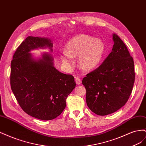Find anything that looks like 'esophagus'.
<instances>
[{"label":"esophagus","mask_w":146,"mask_h":146,"mask_svg":"<svg viewBox=\"0 0 146 146\" xmlns=\"http://www.w3.org/2000/svg\"><path fill=\"white\" fill-rule=\"evenodd\" d=\"M76 82L77 85H80V84L82 83L81 80L80 79V78H78V77L76 78Z\"/></svg>","instance_id":"obj_1"}]
</instances>
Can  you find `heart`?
Listing matches in <instances>:
<instances>
[{
  "label": "heart",
  "mask_w": 146,
  "mask_h": 146,
  "mask_svg": "<svg viewBox=\"0 0 146 146\" xmlns=\"http://www.w3.org/2000/svg\"><path fill=\"white\" fill-rule=\"evenodd\" d=\"M105 47L102 41L86 34H81L70 39L61 55L63 63L68 68L74 66L73 58L78 56V63L84 70L94 69L100 64Z\"/></svg>",
  "instance_id": "heart-1"
}]
</instances>
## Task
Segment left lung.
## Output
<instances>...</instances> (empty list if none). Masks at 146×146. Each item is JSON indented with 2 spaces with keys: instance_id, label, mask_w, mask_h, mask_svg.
<instances>
[{
  "instance_id": "1",
  "label": "left lung",
  "mask_w": 146,
  "mask_h": 146,
  "mask_svg": "<svg viewBox=\"0 0 146 146\" xmlns=\"http://www.w3.org/2000/svg\"><path fill=\"white\" fill-rule=\"evenodd\" d=\"M113 39L111 52L82 80L88 107L99 116L108 115L122 107L129 100L135 82L133 58L117 35L113 34Z\"/></svg>"
}]
</instances>
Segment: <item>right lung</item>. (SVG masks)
Listing matches in <instances>:
<instances>
[{
	"mask_svg": "<svg viewBox=\"0 0 146 146\" xmlns=\"http://www.w3.org/2000/svg\"><path fill=\"white\" fill-rule=\"evenodd\" d=\"M52 43L44 38L28 36L17 47L11 63V90L23 111L41 120H52L63 112L66 99L76 87L72 75L58 71L48 54L34 60L29 52Z\"/></svg>",
	"mask_w": 146,
	"mask_h": 146,
	"instance_id": "obj_1",
	"label": "right lung"
}]
</instances>
